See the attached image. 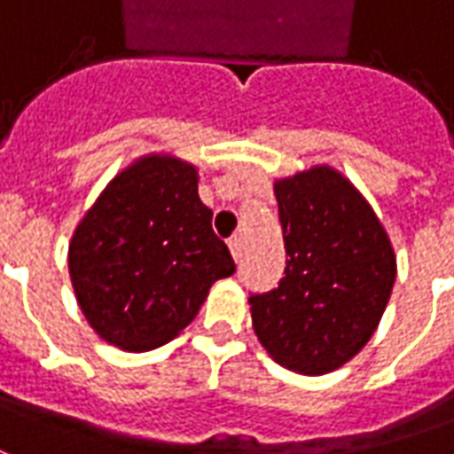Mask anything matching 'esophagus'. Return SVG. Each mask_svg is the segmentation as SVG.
Masks as SVG:
<instances>
[{
    "label": "esophagus",
    "instance_id": "1",
    "mask_svg": "<svg viewBox=\"0 0 454 454\" xmlns=\"http://www.w3.org/2000/svg\"><path fill=\"white\" fill-rule=\"evenodd\" d=\"M228 248H231V255H233V260H240V253H243V248H240V238L233 236L231 240H228Z\"/></svg>",
    "mask_w": 454,
    "mask_h": 454
}]
</instances>
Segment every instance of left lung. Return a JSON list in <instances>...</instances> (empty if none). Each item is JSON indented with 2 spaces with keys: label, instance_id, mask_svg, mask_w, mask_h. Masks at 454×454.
Instances as JSON below:
<instances>
[{
  "label": "left lung",
  "instance_id": "obj_1",
  "mask_svg": "<svg viewBox=\"0 0 454 454\" xmlns=\"http://www.w3.org/2000/svg\"><path fill=\"white\" fill-rule=\"evenodd\" d=\"M287 268L250 294L260 344L285 369L322 376L366 347L395 282L386 228L361 192L319 164L275 182Z\"/></svg>",
  "mask_w": 454,
  "mask_h": 454
}]
</instances>
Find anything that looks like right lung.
I'll list each match as a JSON object with an SVG mask.
<instances>
[{
	"label": "right lung",
	"mask_w": 454,
	"mask_h": 454,
	"mask_svg": "<svg viewBox=\"0 0 454 454\" xmlns=\"http://www.w3.org/2000/svg\"><path fill=\"white\" fill-rule=\"evenodd\" d=\"M199 199L194 164L147 154L98 196L68 246L75 300L107 344L150 351L189 325L211 285L236 272Z\"/></svg>",
	"instance_id": "obj_1"
}]
</instances>
